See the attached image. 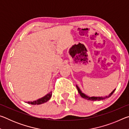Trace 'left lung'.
<instances>
[{
  "label": "left lung",
  "mask_w": 129,
  "mask_h": 129,
  "mask_svg": "<svg viewBox=\"0 0 129 129\" xmlns=\"http://www.w3.org/2000/svg\"><path fill=\"white\" fill-rule=\"evenodd\" d=\"M76 87H77V90L78 91V93L80 94V95L81 96L82 98H84V99H85L87 100H90V101H100V100H103L105 99H108V98H109L110 97L111 95L113 94V93H114V91H115V89H114V90H113L112 93H111L110 94L108 95V96H106V97H89V96L86 95V94H85L84 93H83L81 90H80V88H78L77 85H76Z\"/></svg>",
  "instance_id": "1"
}]
</instances>
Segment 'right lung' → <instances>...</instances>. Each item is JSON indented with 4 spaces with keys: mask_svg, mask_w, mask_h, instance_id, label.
<instances>
[{
    "mask_svg": "<svg viewBox=\"0 0 129 129\" xmlns=\"http://www.w3.org/2000/svg\"><path fill=\"white\" fill-rule=\"evenodd\" d=\"M52 97V91H51L49 93L47 94L46 95H45L44 97H43L41 99H39L36 101H30V102H28V104H31V105H40L42 104L43 103H45V102H47L49 99H51V97Z\"/></svg>",
    "mask_w": 129,
    "mask_h": 129,
    "instance_id": "1",
    "label": "right lung"
}]
</instances>
